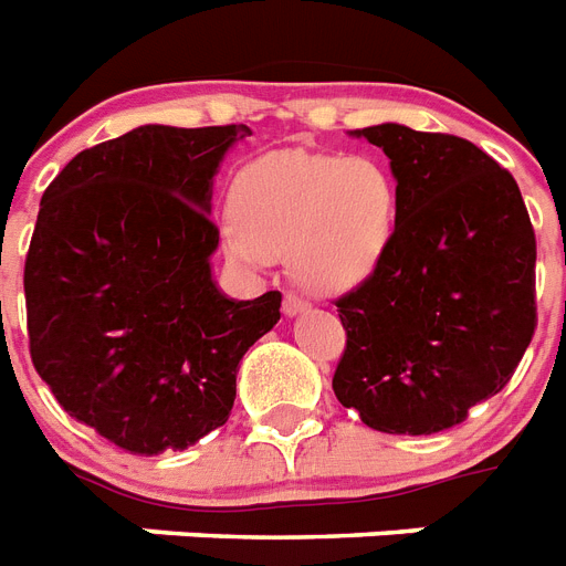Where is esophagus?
<instances>
[{"mask_svg":"<svg viewBox=\"0 0 566 566\" xmlns=\"http://www.w3.org/2000/svg\"><path fill=\"white\" fill-rule=\"evenodd\" d=\"M310 310V304L306 301H301V297L295 295H286L283 297V312H286L289 318H295V315H301V312Z\"/></svg>","mask_w":566,"mask_h":566,"instance_id":"esophagus-1","label":"esophagus"}]
</instances>
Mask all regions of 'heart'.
I'll return each instance as SVG.
<instances>
[{
  "label": "heart",
  "instance_id": "b5f03b06",
  "mask_svg": "<svg viewBox=\"0 0 566 566\" xmlns=\"http://www.w3.org/2000/svg\"><path fill=\"white\" fill-rule=\"evenodd\" d=\"M221 242L242 265L289 260L315 295H345L386 260L397 230V184L370 157L286 148L245 163L230 187Z\"/></svg>",
  "mask_w": 566,
  "mask_h": 566
}]
</instances>
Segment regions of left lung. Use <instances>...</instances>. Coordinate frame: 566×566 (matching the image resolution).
Segmentation results:
<instances>
[{"label":"left lung","mask_w":566,"mask_h":566,"mask_svg":"<svg viewBox=\"0 0 566 566\" xmlns=\"http://www.w3.org/2000/svg\"><path fill=\"white\" fill-rule=\"evenodd\" d=\"M386 151L397 230L338 297L333 391L388 436H432L503 391L535 333V230L517 180L473 143L397 122L350 130Z\"/></svg>","instance_id":"obj_1"}]
</instances>
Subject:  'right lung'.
Listing matches in <instances>:
<instances>
[{
	"mask_svg": "<svg viewBox=\"0 0 566 566\" xmlns=\"http://www.w3.org/2000/svg\"><path fill=\"white\" fill-rule=\"evenodd\" d=\"M245 125H139L49 184L25 256L31 361L63 411L137 455L187 450L228 420L280 292L233 301L210 256L212 178Z\"/></svg>",
	"mask_w": 566,
	"mask_h": 566,
	"instance_id": "1",
	"label": "right lung"
}]
</instances>
